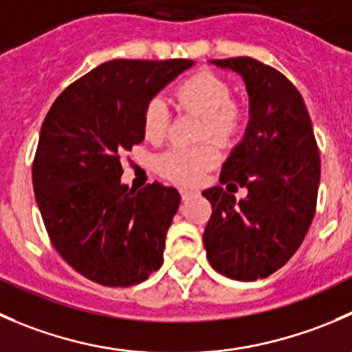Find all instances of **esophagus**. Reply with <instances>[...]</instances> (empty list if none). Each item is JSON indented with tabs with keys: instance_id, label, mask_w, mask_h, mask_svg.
Instances as JSON below:
<instances>
[{
	"instance_id": "1",
	"label": "esophagus",
	"mask_w": 352,
	"mask_h": 352,
	"mask_svg": "<svg viewBox=\"0 0 352 352\" xmlns=\"http://www.w3.org/2000/svg\"><path fill=\"white\" fill-rule=\"evenodd\" d=\"M180 196H182V199H190V197L197 196V192H194V190H189V189H180Z\"/></svg>"
}]
</instances>
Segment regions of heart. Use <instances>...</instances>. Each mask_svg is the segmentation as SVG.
Here are the masks:
<instances>
[{"mask_svg": "<svg viewBox=\"0 0 352 352\" xmlns=\"http://www.w3.org/2000/svg\"><path fill=\"white\" fill-rule=\"evenodd\" d=\"M228 82L213 72L201 70L184 78L175 89L180 111L201 117L197 139H214L227 146L237 141L248 124V110L232 100ZM170 113L162 98H151L142 111V131L149 142H162L168 134ZM217 142L204 141L192 148H170L158 156L156 170L175 184L192 186L220 162Z\"/></svg>", "mask_w": 352, "mask_h": 352, "instance_id": "b5f03b06", "label": "heart"}]
</instances>
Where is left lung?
<instances>
[{
  "instance_id": "obj_1",
  "label": "left lung",
  "mask_w": 352,
  "mask_h": 352,
  "mask_svg": "<svg viewBox=\"0 0 352 352\" xmlns=\"http://www.w3.org/2000/svg\"><path fill=\"white\" fill-rule=\"evenodd\" d=\"M242 75L249 94L244 139L221 166V186L203 190L211 217L203 234L218 274L242 282L282 268L305 241L316 210L320 153L311 120L294 84L249 56L213 60ZM245 186L237 201L230 187Z\"/></svg>"
}]
</instances>
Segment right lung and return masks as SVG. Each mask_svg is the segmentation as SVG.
<instances>
[{
  "instance_id": "obj_1",
  "label": "right lung",
  "mask_w": 352,
  "mask_h": 352,
  "mask_svg": "<svg viewBox=\"0 0 352 352\" xmlns=\"http://www.w3.org/2000/svg\"><path fill=\"white\" fill-rule=\"evenodd\" d=\"M192 60H111L70 84L43 122L32 184L61 258L107 287L146 280L163 263L180 194L160 182L129 189L122 156L144 141L142 111Z\"/></svg>"
}]
</instances>
